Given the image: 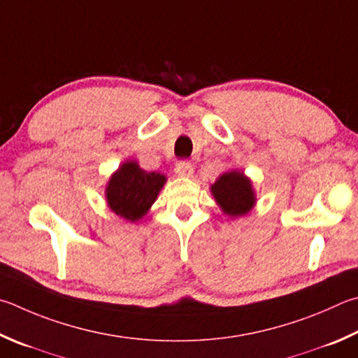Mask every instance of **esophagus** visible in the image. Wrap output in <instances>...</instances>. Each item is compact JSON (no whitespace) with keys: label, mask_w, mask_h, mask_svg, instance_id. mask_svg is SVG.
Segmentation results:
<instances>
[{"label":"esophagus","mask_w":358,"mask_h":358,"mask_svg":"<svg viewBox=\"0 0 358 358\" xmlns=\"http://www.w3.org/2000/svg\"><path fill=\"white\" fill-rule=\"evenodd\" d=\"M175 172H177L180 177H192L194 167L191 166V162L180 161L178 164H177V167H175Z\"/></svg>","instance_id":"34e87169"}]
</instances>
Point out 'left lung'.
Listing matches in <instances>:
<instances>
[{"label": "left lung", "mask_w": 358, "mask_h": 358, "mask_svg": "<svg viewBox=\"0 0 358 358\" xmlns=\"http://www.w3.org/2000/svg\"><path fill=\"white\" fill-rule=\"evenodd\" d=\"M211 194L220 210L230 217L244 216L255 206L257 201L252 181L245 177L244 172L239 171H230L220 175L216 183L211 185Z\"/></svg>", "instance_id": "1"}]
</instances>
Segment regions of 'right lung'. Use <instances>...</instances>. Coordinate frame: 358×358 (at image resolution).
<instances>
[{
    "label": "right lung",
    "instance_id": "obj_1",
    "mask_svg": "<svg viewBox=\"0 0 358 358\" xmlns=\"http://www.w3.org/2000/svg\"><path fill=\"white\" fill-rule=\"evenodd\" d=\"M166 183V175L147 172L136 161H125L106 185V200L117 216L138 222L150 210Z\"/></svg>",
    "mask_w": 358,
    "mask_h": 358
}]
</instances>
